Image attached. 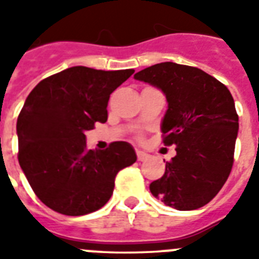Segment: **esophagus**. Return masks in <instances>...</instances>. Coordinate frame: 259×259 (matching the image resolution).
<instances>
[{"mask_svg":"<svg viewBox=\"0 0 259 259\" xmlns=\"http://www.w3.org/2000/svg\"><path fill=\"white\" fill-rule=\"evenodd\" d=\"M148 153H145V152H142V150H137V157H138L139 162H144V160H146L148 159Z\"/></svg>","mask_w":259,"mask_h":259,"instance_id":"obj_1","label":"esophagus"}]
</instances>
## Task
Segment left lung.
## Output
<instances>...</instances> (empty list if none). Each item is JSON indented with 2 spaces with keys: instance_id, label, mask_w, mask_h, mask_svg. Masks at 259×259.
Wrapping results in <instances>:
<instances>
[{
  "instance_id": "obj_1",
  "label": "left lung",
  "mask_w": 259,
  "mask_h": 259,
  "mask_svg": "<svg viewBox=\"0 0 259 259\" xmlns=\"http://www.w3.org/2000/svg\"><path fill=\"white\" fill-rule=\"evenodd\" d=\"M134 78L166 95L163 144L177 152L150 192L179 210L202 208L221 191L234 162L238 115L232 93L202 69L176 62L145 68Z\"/></svg>"
}]
</instances>
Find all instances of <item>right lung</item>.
<instances>
[{
	"label": "right lung",
	"mask_w": 259,
	"mask_h": 259,
	"mask_svg": "<svg viewBox=\"0 0 259 259\" xmlns=\"http://www.w3.org/2000/svg\"><path fill=\"white\" fill-rule=\"evenodd\" d=\"M134 69L102 71L72 67L40 80L22 107L18 122V160L37 198L67 216L104 206L117 173L137 162L126 142L89 150L85 131L107 121L110 95Z\"/></svg>",
	"instance_id": "right-lung-1"
}]
</instances>
